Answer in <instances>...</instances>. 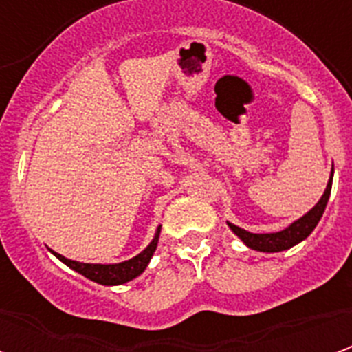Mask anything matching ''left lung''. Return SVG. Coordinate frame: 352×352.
I'll return each mask as SVG.
<instances>
[{"instance_id": "obj_1", "label": "left lung", "mask_w": 352, "mask_h": 352, "mask_svg": "<svg viewBox=\"0 0 352 352\" xmlns=\"http://www.w3.org/2000/svg\"><path fill=\"white\" fill-rule=\"evenodd\" d=\"M332 179H333V168L332 173H330V179H328V184H326L324 194L320 196L315 207H311L307 213L300 217L298 221H294L292 224H288L287 228L280 230V232H272V234H252V232H247V230L239 228L232 222H226L230 226V230L236 234L241 241H243L249 249L260 252H280L287 251L294 245L302 243L303 239H307L313 230L317 228L320 217L324 213L326 204L330 199V192H332Z\"/></svg>"}]
</instances>
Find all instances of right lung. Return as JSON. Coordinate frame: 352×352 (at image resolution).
Wrapping results in <instances>:
<instances>
[{"instance_id": "right-lung-1", "label": "right lung", "mask_w": 352, "mask_h": 352, "mask_svg": "<svg viewBox=\"0 0 352 352\" xmlns=\"http://www.w3.org/2000/svg\"><path fill=\"white\" fill-rule=\"evenodd\" d=\"M160 230L162 226L156 228L153 241L146 245L138 256H133L130 260H124V262H118V264H87V262H77V260L65 258V256H62V254H58L54 251L50 252L58 260H62L65 265H69L72 270H75L80 275H85L87 279L94 280V283H100V285H105V287H115V285H124L128 280L135 279V277H139L141 273L145 272L146 265H148V262L153 258L154 251H156V247H158Z\"/></svg>"}]
</instances>
